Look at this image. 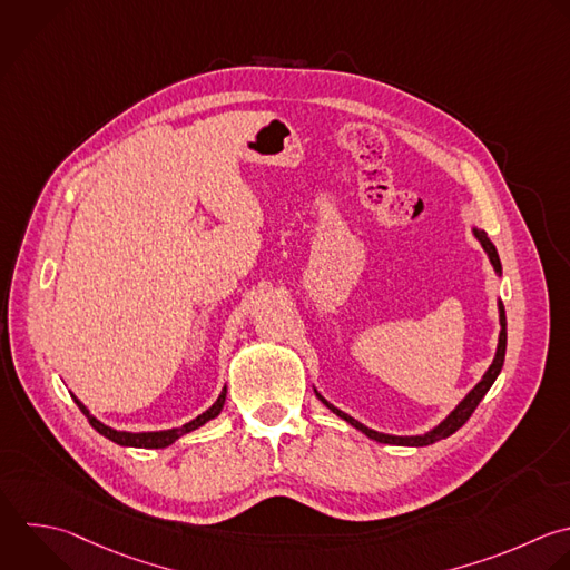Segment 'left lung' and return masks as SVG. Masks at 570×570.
Listing matches in <instances>:
<instances>
[{
  "label": "left lung",
  "instance_id": "1",
  "mask_svg": "<svg viewBox=\"0 0 570 570\" xmlns=\"http://www.w3.org/2000/svg\"><path fill=\"white\" fill-rule=\"evenodd\" d=\"M472 236L481 243V247H483V252H485V256H488V261H490L494 274L501 276L499 254H497L494 245L490 243V238L485 236V232L472 227ZM497 312H499V338H497V352H494V358H492L490 367H488L485 374L479 379V383L454 405V410H452L441 423H436L434 428H430L428 432H421V434H387V432L372 430V428L363 425L361 421H356L354 416H350V414H345L343 410H338L336 405H332L323 394H318V390H314V392H316V396L321 399V403H323L327 410H332L336 416H341V419L347 421L352 428H356L358 432H363L365 436H370V439H374V441H379V443L410 445V448H423V445L436 443V441L450 436L452 432H456V430L470 419V414L474 412V407H476L479 401L485 396V392L490 390V385L494 383V379L499 376V372H501V367H503V358H505V312H503V303H501V301H497Z\"/></svg>",
  "mask_w": 570,
  "mask_h": 570
}]
</instances>
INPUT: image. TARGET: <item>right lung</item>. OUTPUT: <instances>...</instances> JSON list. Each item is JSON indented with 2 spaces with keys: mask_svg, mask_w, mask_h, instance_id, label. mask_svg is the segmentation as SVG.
<instances>
[{
  "mask_svg": "<svg viewBox=\"0 0 570 570\" xmlns=\"http://www.w3.org/2000/svg\"><path fill=\"white\" fill-rule=\"evenodd\" d=\"M71 396H73V401L78 403V407L85 412V416L89 419V423H91L102 436H107L109 441H114V443H118V445H127V448H167V445H171L174 441H178L183 434L198 430L200 425H205L207 421L216 419V416L223 412V405H225V399H227V385L223 387V392H220V396L216 399V403H214L209 410H205L203 414H198L196 419H191L189 423H185V425H180V428L154 430V432H127V430H116V428L102 423L100 419H96V416L89 412V407H87L76 394H71Z\"/></svg>",
  "mask_w": 570,
  "mask_h": 570,
  "instance_id": "add662e5",
  "label": "right lung"
}]
</instances>
